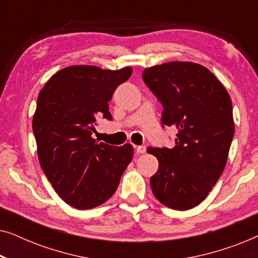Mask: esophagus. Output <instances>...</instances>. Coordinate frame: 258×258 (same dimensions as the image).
<instances>
[{
  "label": "esophagus",
  "instance_id": "obj_1",
  "mask_svg": "<svg viewBox=\"0 0 258 258\" xmlns=\"http://www.w3.org/2000/svg\"><path fill=\"white\" fill-rule=\"evenodd\" d=\"M147 151V148H146V146H140V147H137L136 148V153L137 154H144Z\"/></svg>",
  "mask_w": 258,
  "mask_h": 258
}]
</instances>
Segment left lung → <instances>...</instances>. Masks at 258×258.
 I'll return each mask as SVG.
<instances>
[{
  "label": "left lung",
  "instance_id": "left-lung-1",
  "mask_svg": "<svg viewBox=\"0 0 258 258\" xmlns=\"http://www.w3.org/2000/svg\"><path fill=\"white\" fill-rule=\"evenodd\" d=\"M142 79L162 104V128L177 130L175 147L149 148L158 169L150 177L165 207L199 206L227 164L235 133L228 91L210 70L192 62H170L143 72Z\"/></svg>",
  "mask_w": 258,
  "mask_h": 258
}]
</instances>
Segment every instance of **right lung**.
<instances>
[{"instance_id":"right-lung-1","label":"right lung","mask_w":258,"mask_h":258,"mask_svg":"<svg viewBox=\"0 0 258 258\" xmlns=\"http://www.w3.org/2000/svg\"><path fill=\"white\" fill-rule=\"evenodd\" d=\"M132 73L129 67L72 66L56 73L38 95L33 118L38 160L55 191L76 209L110 199L133 160L130 144L114 147L91 137L98 119L112 118L109 101Z\"/></svg>"}]
</instances>
